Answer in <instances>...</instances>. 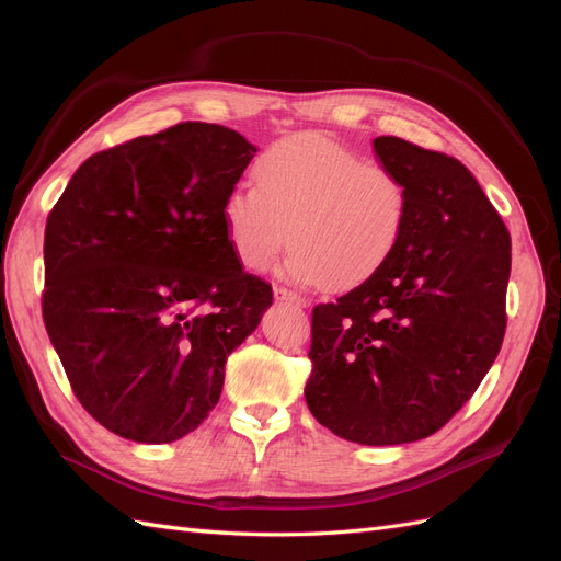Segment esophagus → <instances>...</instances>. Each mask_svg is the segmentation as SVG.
I'll return each instance as SVG.
<instances>
[{
	"label": "esophagus",
	"mask_w": 561,
	"mask_h": 561,
	"mask_svg": "<svg viewBox=\"0 0 561 561\" xmlns=\"http://www.w3.org/2000/svg\"><path fill=\"white\" fill-rule=\"evenodd\" d=\"M274 295H276V299H280V301H293V304H297V307H309V299H307V297H301V295L295 293V290H287V287H276Z\"/></svg>",
	"instance_id": "1"
}]
</instances>
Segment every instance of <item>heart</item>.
I'll return each mask as SVG.
<instances>
[{
  "label": "heart",
  "mask_w": 561,
  "mask_h": 561,
  "mask_svg": "<svg viewBox=\"0 0 561 561\" xmlns=\"http://www.w3.org/2000/svg\"><path fill=\"white\" fill-rule=\"evenodd\" d=\"M257 184H236L225 201L233 250L252 271H266L287 245V271L328 287L371 278L396 252L410 192L381 163L325 135H293L271 145L254 163Z\"/></svg>",
  "instance_id": "heart-1"
}]
</instances>
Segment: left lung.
<instances>
[{
	"label": "left lung",
	"mask_w": 561,
	"mask_h": 561,
	"mask_svg": "<svg viewBox=\"0 0 561 561\" xmlns=\"http://www.w3.org/2000/svg\"><path fill=\"white\" fill-rule=\"evenodd\" d=\"M371 147L410 192L404 231L375 276L313 309L304 396L334 435L383 447L443 428L494 365L511 233L461 161L393 135Z\"/></svg>",
	"instance_id": "left-lung-1"
}]
</instances>
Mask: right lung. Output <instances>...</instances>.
<instances>
[{
  "label": "right lung",
  "mask_w": 561,
  "mask_h": 561,
  "mask_svg": "<svg viewBox=\"0 0 561 561\" xmlns=\"http://www.w3.org/2000/svg\"><path fill=\"white\" fill-rule=\"evenodd\" d=\"M254 149L184 122L98 151L46 219L42 313L77 400L133 443L198 428L271 285L243 271L225 201Z\"/></svg>",
  "instance_id": "right-lung-1"
}]
</instances>
